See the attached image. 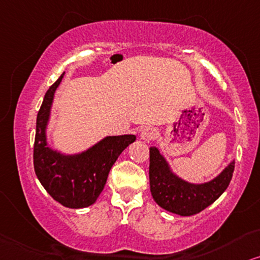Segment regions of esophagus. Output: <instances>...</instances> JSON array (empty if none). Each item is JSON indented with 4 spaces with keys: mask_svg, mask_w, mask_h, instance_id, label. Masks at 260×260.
Listing matches in <instances>:
<instances>
[{
    "mask_svg": "<svg viewBox=\"0 0 260 260\" xmlns=\"http://www.w3.org/2000/svg\"><path fill=\"white\" fill-rule=\"evenodd\" d=\"M157 136V131L152 127H144L140 131V138L143 140H152Z\"/></svg>",
    "mask_w": 260,
    "mask_h": 260,
    "instance_id": "esophagus-1",
    "label": "esophagus"
}]
</instances>
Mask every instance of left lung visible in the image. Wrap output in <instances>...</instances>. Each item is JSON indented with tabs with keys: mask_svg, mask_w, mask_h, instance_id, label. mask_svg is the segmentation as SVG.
<instances>
[{
	"mask_svg": "<svg viewBox=\"0 0 260 260\" xmlns=\"http://www.w3.org/2000/svg\"><path fill=\"white\" fill-rule=\"evenodd\" d=\"M235 162L204 183H190L172 172L169 163L157 147H150V189L160 208L180 216H192L217 200L231 183Z\"/></svg>",
	"mask_w": 260,
	"mask_h": 260,
	"instance_id": "1",
	"label": "left lung"
}]
</instances>
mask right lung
<instances>
[{
    "mask_svg": "<svg viewBox=\"0 0 260 260\" xmlns=\"http://www.w3.org/2000/svg\"><path fill=\"white\" fill-rule=\"evenodd\" d=\"M49 87L37 115L34 166L39 182L66 208H87L96 202L106 186L113 164L121 152L136 141V136L106 137L93 146L75 154H64L48 145L47 127L55 91L63 79Z\"/></svg>",
    "mask_w": 260,
    "mask_h": 260,
    "instance_id": "right-lung-1",
    "label": "right lung"
}]
</instances>
